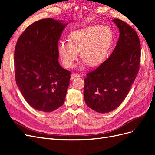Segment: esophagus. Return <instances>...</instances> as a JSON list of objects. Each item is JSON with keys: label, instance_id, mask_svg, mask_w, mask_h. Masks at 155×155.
<instances>
[{"label": "esophagus", "instance_id": "1", "mask_svg": "<svg viewBox=\"0 0 155 155\" xmlns=\"http://www.w3.org/2000/svg\"><path fill=\"white\" fill-rule=\"evenodd\" d=\"M80 77V75H79V74H77V73H74L71 75V79H75L76 78H79Z\"/></svg>", "mask_w": 155, "mask_h": 155}]
</instances>
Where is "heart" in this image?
Masks as SVG:
<instances>
[{"label":"heart","instance_id":"b5f03b06","mask_svg":"<svg viewBox=\"0 0 155 155\" xmlns=\"http://www.w3.org/2000/svg\"><path fill=\"white\" fill-rule=\"evenodd\" d=\"M69 40L58 45V52L65 67H74L79 51L87 64L96 66L105 58L112 41V33L108 26L91 25L74 31Z\"/></svg>","mask_w":155,"mask_h":155}]
</instances>
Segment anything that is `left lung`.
I'll list each match as a JSON object with an SVG mask.
<instances>
[{
	"mask_svg": "<svg viewBox=\"0 0 155 155\" xmlns=\"http://www.w3.org/2000/svg\"><path fill=\"white\" fill-rule=\"evenodd\" d=\"M112 21L120 31L118 43L110 57L84 79L86 104L99 113L111 112L121 105L140 68L141 49L137 32L119 18Z\"/></svg>",
	"mask_w": 155,
	"mask_h": 155,
	"instance_id": "left-lung-1",
	"label": "left lung"
}]
</instances>
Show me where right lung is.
Masks as SVG:
<instances>
[{
  "label": "right lung",
  "mask_w": 155,
  "mask_h": 155,
  "mask_svg": "<svg viewBox=\"0 0 155 155\" xmlns=\"http://www.w3.org/2000/svg\"><path fill=\"white\" fill-rule=\"evenodd\" d=\"M67 24L51 18L39 20L28 26L17 42L16 83L35 110L52 112L64 104L70 72L58 62V43Z\"/></svg>",
  "instance_id": "right-lung-1"
}]
</instances>
